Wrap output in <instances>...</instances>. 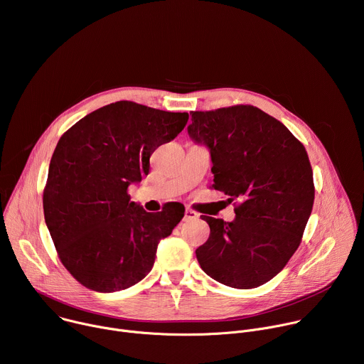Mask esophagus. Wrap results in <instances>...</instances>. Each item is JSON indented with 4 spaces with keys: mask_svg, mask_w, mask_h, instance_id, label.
Segmentation results:
<instances>
[{
    "mask_svg": "<svg viewBox=\"0 0 364 364\" xmlns=\"http://www.w3.org/2000/svg\"><path fill=\"white\" fill-rule=\"evenodd\" d=\"M198 213L197 212H194L193 209H186V212H184V222H190V220H196V219H198Z\"/></svg>",
    "mask_w": 364,
    "mask_h": 364,
    "instance_id": "1",
    "label": "esophagus"
}]
</instances>
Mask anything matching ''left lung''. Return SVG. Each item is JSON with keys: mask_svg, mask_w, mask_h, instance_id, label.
<instances>
[{"mask_svg": "<svg viewBox=\"0 0 364 364\" xmlns=\"http://www.w3.org/2000/svg\"><path fill=\"white\" fill-rule=\"evenodd\" d=\"M190 115V138L210 149L212 187L239 198L233 222L201 216L210 236L196 249L197 261L223 285L261 287L288 264L313 210L308 154L282 122L252 105Z\"/></svg>", "mask_w": 364, "mask_h": 364, "instance_id": "left-lung-1", "label": "left lung"}]
</instances>
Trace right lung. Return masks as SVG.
I'll use <instances>...</instances> for the list:
<instances>
[{"instance_id":"add662e5","label":"right lung","mask_w":364,"mask_h":364,"mask_svg":"<svg viewBox=\"0 0 364 364\" xmlns=\"http://www.w3.org/2000/svg\"><path fill=\"white\" fill-rule=\"evenodd\" d=\"M187 112H166L129 100L99 108L58 142L43 193L44 220L65 268L83 287L115 292L152 269L157 246L184 216L167 203L148 213L128 187L149 173V157L174 139Z\"/></svg>"}]
</instances>
